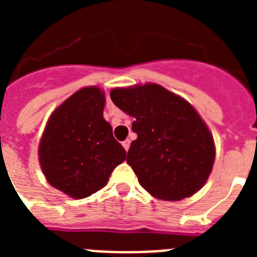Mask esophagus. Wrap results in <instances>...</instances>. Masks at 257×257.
I'll list each match as a JSON object with an SVG mask.
<instances>
[{
  "label": "esophagus",
  "mask_w": 257,
  "mask_h": 257,
  "mask_svg": "<svg viewBox=\"0 0 257 257\" xmlns=\"http://www.w3.org/2000/svg\"><path fill=\"white\" fill-rule=\"evenodd\" d=\"M122 147H123L124 151H126V152L128 151V148H130V140L126 139L124 142H122Z\"/></svg>",
  "instance_id": "esophagus-1"
}]
</instances>
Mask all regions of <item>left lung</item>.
<instances>
[{
  "instance_id": "obj_1",
  "label": "left lung",
  "mask_w": 257,
  "mask_h": 257,
  "mask_svg": "<svg viewBox=\"0 0 257 257\" xmlns=\"http://www.w3.org/2000/svg\"><path fill=\"white\" fill-rule=\"evenodd\" d=\"M110 99L135 118L127 152L140 185L156 198L180 201L198 192L212 170L208 127L185 99L156 83L113 88Z\"/></svg>"
}]
</instances>
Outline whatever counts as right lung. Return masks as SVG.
Listing matches in <instances>:
<instances>
[{
  "mask_svg": "<svg viewBox=\"0 0 257 257\" xmlns=\"http://www.w3.org/2000/svg\"><path fill=\"white\" fill-rule=\"evenodd\" d=\"M104 92L83 87L54 110L41 138V169L52 187L81 199L104 188L126 151L103 118Z\"/></svg>",
  "mask_w": 257,
  "mask_h": 257,
  "instance_id": "obj_1",
  "label": "right lung"
}]
</instances>
